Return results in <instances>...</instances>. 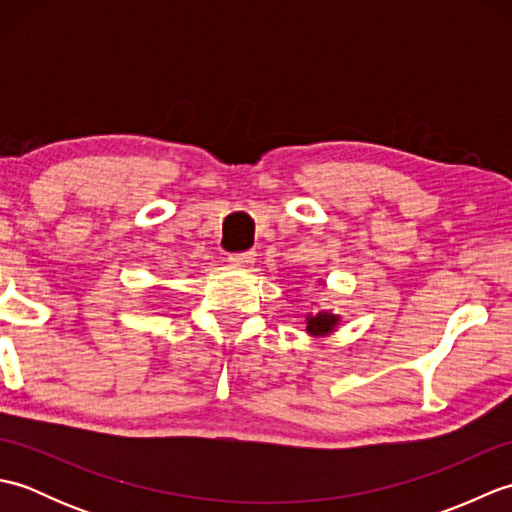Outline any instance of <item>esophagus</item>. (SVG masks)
<instances>
[{
  "label": "esophagus",
  "mask_w": 512,
  "mask_h": 512,
  "mask_svg": "<svg viewBox=\"0 0 512 512\" xmlns=\"http://www.w3.org/2000/svg\"><path fill=\"white\" fill-rule=\"evenodd\" d=\"M228 262H231L233 266H248L255 262V253L253 250H244V253H233L228 255Z\"/></svg>",
  "instance_id": "34e87169"
}]
</instances>
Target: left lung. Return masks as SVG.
Returning a JSON list of instances; mask_svg holds the SVG:
<instances>
[{
    "mask_svg": "<svg viewBox=\"0 0 512 512\" xmlns=\"http://www.w3.org/2000/svg\"><path fill=\"white\" fill-rule=\"evenodd\" d=\"M306 332L310 336H325L334 332L336 325H339V317L328 310H319L317 314H308L306 317Z\"/></svg>",
    "mask_w": 512,
    "mask_h": 512,
    "instance_id": "8db88e82",
    "label": "left lung"
}]
</instances>
